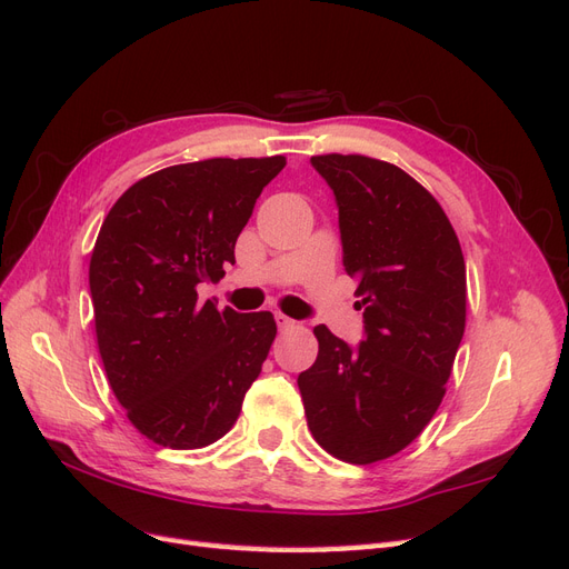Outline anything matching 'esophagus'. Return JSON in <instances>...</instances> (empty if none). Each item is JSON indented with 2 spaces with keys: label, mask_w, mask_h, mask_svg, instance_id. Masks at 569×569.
Returning <instances> with one entry per match:
<instances>
[{
  "label": "esophagus",
  "mask_w": 569,
  "mask_h": 569,
  "mask_svg": "<svg viewBox=\"0 0 569 569\" xmlns=\"http://www.w3.org/2000/svg\"><path fill=\"white\" fill-rule=\"evenodd\" d=\"M274 322H278L280 330H289V327H295V325H297L295 320L287 318V316H282V313H274Z\"/></svg>",
  "instance_id": "34e87169"
}]
</instances>
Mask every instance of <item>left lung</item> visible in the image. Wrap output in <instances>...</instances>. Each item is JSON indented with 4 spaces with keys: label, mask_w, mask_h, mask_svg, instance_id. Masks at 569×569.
Returning a JSON list of instances; mask_svg holds the SVG:
<instances>
[{
    "label": "left lung",
    "mask_w": 569,
    "mask_h": 569,
    "mask_svg": "<svg viewBox=\"0 0 569 569\" xmlns=\"http://www.w3.org/2000/svg\"><path fill=\"white\" fill-rule=\"evenodd\" d=\"M311 166L335 194L363 339L351 347L318 325L299 389L322 449L368 465L403 451L443 399L465 332V261L437 199L401 168L358 153Z\"/></svg>",
    "instance_id": "obj_1"
}]
</instances>
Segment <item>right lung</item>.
Here are the masks:
<instances>
[{
	"instance_id": "right-lung-1",
	"label": "right lung",
	"mask_w": 569,
	"mask_h": 569,
	"mask_svg": "<svg viewBox=\"0 0 569 569\" xmlns=\"http://www.w3.org/2000/svg\"><path fill=\"white\" fill-rule=\"evenodd\" d=\"M284 157L206 159L134 182L90 261L97 343L116 399L168 449L228 435L278 335L272 313L218 311L197 287L226 274L234 242Z\"/></svg>"
}]
</instances>
